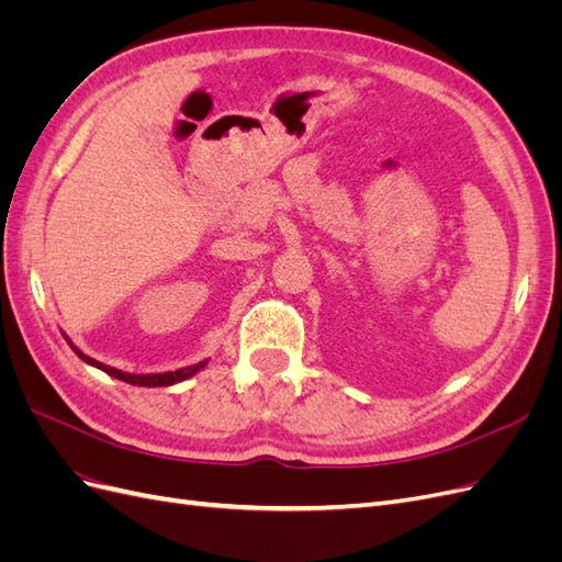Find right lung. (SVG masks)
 Segmentation results:
<instances>
[{
	"label": "right lung",
	"instance_id": "add662e5",
	"mask_svg": "<svg viewBox=\"0 0 562 562\" xmlns=\"http://www.w3.org/2000/svg\"><path fill=\"white\" fill-rule=\"evenodd\" d=\"M65 339H67V345L72 347V351L79 356L81 361H87L89 366H93V368H98V370H103V372H108V375H112V378H116V380H122V382H126V384H133V386H171V384H178V382H182V380H187V378L196 375V372L206 368V363H209V361H201V363H196V366H187V368H180V370L149 372V375H133V372L116 370V368H110V366H105V363H100V361L91 359V356L81 353V351L72 345L70 337L65 335Z\"/></svg>",
	"mask_w": 562,
	"mask_h": 562
}]
</instances>
